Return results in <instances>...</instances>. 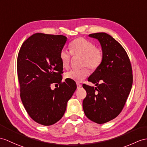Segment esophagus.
I'll return each instance as SVG.
<instances>
[{
	"label": "esophagus",
	"mask_w": 147,
	"mask_h": 147,
	"mask_svg": "<svg viewBox=\"0 0 147 147\" xmlns=\"http://www.w3.org/2000/svg\"><path fill=\"white\" fill-rule=\"evenodd\" d=\"M77 88H79L82 87V85L79 83H77Z\"/></svg>",
	"instance_id": "34e87169"
}]
</instances>
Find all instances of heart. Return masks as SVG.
<instances>
[{
  "label": "heart",
  "instance_id": "obj_1",
  "mask_svg": "<svg viewBox=\"0 0 147 147\" xmlns=\"http://www.w3.org/2000/svg\"><path fill=\"white\" fill-rule=\"evenodd\" d=\"M70 52L73 55L82 56V65L87 66L92 70L98 68L102 63L103 54L100 48L95 47L90 41L84 38H78L70 42L69 45ZM71 55L65 49L60 53V60L64 69L70 67ZM89 71L87 67L79 70H71L65 75L67 79L76 82H80L88 76Z\"/></svg>",
  "mask_w": 147,
  "mask_h": 147
}]
</instances>
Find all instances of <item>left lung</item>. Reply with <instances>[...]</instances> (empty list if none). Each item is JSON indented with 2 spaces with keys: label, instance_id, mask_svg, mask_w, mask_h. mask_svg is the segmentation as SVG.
<instances>
[{
  "label": "left lung",
  "instance_id": "left-lung-1",
  "mask_svg": "<svg viewBox=\"0 0 147 147\" xmlns=\"http://www.w3.org/2000/svg\"><path fill=\"white\" fill-rule=\"evenodd\" d=\"M88 36L98 40L103 59L88 78L97 87L83 85L87 92L83 109L88 119L102 124L115 119L122 110L132 87V69L126 51L111 35L99 32Z\"/></svg>",
  "mask_w": 147,
  "mask_h": 147
}]
</instances>
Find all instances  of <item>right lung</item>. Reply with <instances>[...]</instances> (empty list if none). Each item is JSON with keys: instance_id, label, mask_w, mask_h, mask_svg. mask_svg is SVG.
Segmentation results:
<instances>
[{"instance_id": "right-lung-1", "label": "right lung", "mask_w": 147, "mask_h": 147, "mask_svg": "<svg viewBox=\"0 0 147 147\" xmlns=\"http://www.w3.org/2000/svg\"><path fill=\"white\" fill-rule=\"evenodd\" d=\"M67 38L61 35L34 34L25 41L17 57L20 98L29 116L45 126L62 119L67 103L77 88L72 80H62L60 53ZM60 83L52 90L50 84Z\"/></svg>"}]
</instances>
